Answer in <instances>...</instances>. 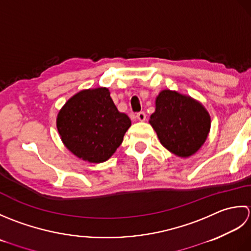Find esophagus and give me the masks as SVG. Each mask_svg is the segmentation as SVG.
I'll return each mask as SVG.
<instances>
[{
  "instance_id": "1",
  "label": "esophagus",
  "mask_w": 251,
  "mask_h": 251,
  "mask_svg": "<svg viewBox=\"0 0 251 251\" xmlns=\"http://www.w3.org/2000/svg\"><path fill=\"white\" fill-rule=\"evenodd\" d=\"M136 118L139 119L140 121H145V119H146V114H145L144 111L137 112V114H136Z\"/></svg>"
}]
</instances>
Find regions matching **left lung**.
Wrapping results in <instances>:
<instances>
[{"label":"left lung","mask_w":251,"mask_h":251,"mask_svg":"<svg viewBox=\"0 0 251 251\" xmlns=\"http://www.w3.org/2000/svg\"><path fill=\"white\" fill-rule=\"evenodd\" d=\"M150 124L160 143L180 157L196 152L206 141L210 130V116L191 97L165 90L156 99V110Z\"/></svg>","instance_id":"8db88e82"}]
</instances>
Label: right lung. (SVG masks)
<instances>
[{"label": "right lung", "mask_w": 251, "mask_h": 251, "mask_svg": "<svg viewBox=\"0 0 251 251\" xmlns=\"http://www.w3.org/2000/svg\"><path fill=\"white\" fill-rule=\"evenodd\" d=\"M130 126V118L118 111L105 88L79 92L57 116L66 147L76 157L96 163L110 158Z\"/></svg>", "instance_id": "1"}]
</instances>
